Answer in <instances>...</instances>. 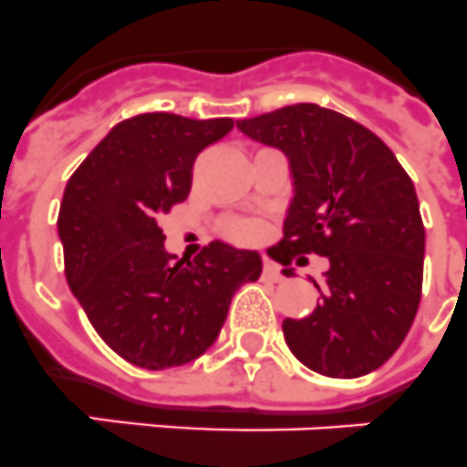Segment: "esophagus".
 Segmentation results:
<instances>
[{
  "mask_svg": "<svg viewBox=\"0 0 467 467\" xmlns=\"http://www.w3.org/2000/svg\"><path fill=\"white\" fill-rule=\"evenodd\" d=\"M264 275L268 277V280H273V282H280L282 280L280 265L273 264V261H268V258H265V261H264Z\"/></svg>",
  "mask_w": 467,
  "mask_h": 467,
  "instance_id": "obj_1",
  "label": "esophagus"
}]
</instances>
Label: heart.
Here are the masks:
<instances>
[{
  "mask_svg": "<svg viewBox=\"0 0 467 467\" xmlns=\"http://www.w3.org/2000/svg\"><path fill=\"white\" fill-rule=\"evenodd\" d=\"M233 234L242 242H254L261 237V225H256V223H240V225L233 227Z\"/></svg>",
  "mask_w": 467,
  "mask_h": 467,
  "instance_id": "obj_1",
  "label": "heart"
}]
</instances>
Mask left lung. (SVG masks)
Here are the masks:
<instances>
[{
  "label": "left lung",
  "instance_id": "8db88e82",
  "mask_svg": "<svg viewBox=\"0 0 467 467\" xmlns=\"http://www.w3.org/2000/svg\"><path fill=\"white\" fill-rule=\"evenodd\" d=\"M246 137L289 159L294 197L277 264L327 256L320 304L285 318L292 354L327 378L378 370L409 335L422 294L425 225L413 180L375 132L318 104L237 120ZM292 275V270H282Z\"/></svg>",
  "mask_w": 467,
  "mask_h": 467
}]
</instances>
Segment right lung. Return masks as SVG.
Instances as JSON below:
<instances>
[{
    "label": "right lung",
    "mask_w": 467,
    "mask_h": 467,
    "mask_svg": "<svg viewBox=\"0 0 467 467\" xmlns=\"http://www.w3.org/2000/svg\"><path fill=\"white\" fill-rule=\"evenodd\" d=\"M233 119L140 113L113 125L70 175L58 209L66 280L97 335L132 366H185L215 342L261 256L211 242L194 261L166 252L161 215L185 202L199 151Z\"/></svg>",
    "instance_id": "1"
}]
</instances>
